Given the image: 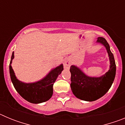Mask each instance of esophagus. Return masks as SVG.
<instances>
[{"instance_id": "34e87169", "label": "esophagus", "mask_w": 125, "mask_h": 125, "mask_svg": "<svg viewBox=\"0 0 125 125\" xmlns=\"http://www.w3.org/2000/svg\"><path fill=\"white\" fill-rule=\"evenodd\" d=\"M71 62L70 61H65L64 62V67L65 69H69L71 66Z\"/></svg>"}]
</instances>
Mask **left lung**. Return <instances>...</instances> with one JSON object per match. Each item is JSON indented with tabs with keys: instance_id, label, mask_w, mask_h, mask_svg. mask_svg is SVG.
Instances as JSON below:
<instances>
[{
	"instance_id": "1",
	"label": "left lung",
	"mask_w": 125,
	"mask_h": 125,
	"mask_svg": "<svg viewBox=\"0 0 125 125\" xmlns=\"http://www.w3.org/2000/svg\"><path fill=\"white\" fill-rule=\"evenodd\" d=\"M97 42L105 46L110 57V69L105 74L100 78H91L75 66L70 67L71 88L73 93L76 98L84 101H95L104 95L111 88L115 78L116 64L110 45L102 37H98Z\"/></svg>"
}]
</instances>
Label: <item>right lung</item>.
Returning <instances> with one entry per match:
<instances>
[{
    "instance_id": "1",
    "label": "right lung",
    "mask_w": 125,
    "mask_h": 125,
    "mask_svg": "<svg viewBox=\"0 0 125 125\" xmlns=\"http://www.w3.org/2000/svg\"><path fill=\"white\" fill-rule=\"evenodd\" d=\"M14 54L12 52L9 64L10 79L14 88L24 99L32 103H41L49 100L53 94V84L58 75L63 70V65L56 68L49 73L44 79L34 83H24L16 78L11 63L14 59Z\"/></svg>"
}]
</instances>
